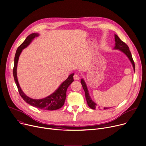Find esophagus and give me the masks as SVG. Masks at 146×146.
<instances>
[{"instance_id":"1","label":"esophagus","mask_w":146,"mask_h":146,"mask_svg":"<svg viewBox=\"0 0 146 146\" xmlns=\"http://www.w3.org/2000/svg\"><path fill=\"white\" fill-rule=\"evenodd\" d=\"M74 79L75 80H79L80 79V75L78 74H75L74 75Z\"/></svg>"}]
</instances>
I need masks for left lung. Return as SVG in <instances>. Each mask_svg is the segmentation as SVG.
<instances>
[{
    "label": "left lung",
    "mask_w": 146,
    "mask_h": 146,
    "mask_svg": "<svg viewBox=\"0 0 146 146\" xmlns=\"http://www.w3.org/2000/svg\"><path fill=\"white\" fill-rule=\"evenodd\" d=\"M115 42H116L115 48L121 51L122 52H124L127 56V57L130 60V61H131V62L133 65L134 71V70H135V65H134V62L133 60L132 55H131V52L129 50V48L128 46L125 42L122 41L120 39V38L116 35L115 36ZM81 83L82 85L83 89H84V90L85 93V98H86V102H87L88 105L89 106V107L90 108H91L92 109H95L96 108V104L94 101H92V100L91 99L90 96H89L86 84L82 79L81 81ZM108 109V108H104V109Z\"/></svg>",
    "instance_id": "left-lung-1"
}]
</instances>
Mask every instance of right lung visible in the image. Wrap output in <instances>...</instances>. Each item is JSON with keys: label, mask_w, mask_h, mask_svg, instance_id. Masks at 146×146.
<instances>
[{"label": "right lung", "mask_w": 146, "mask_h": 146, "mask_svg": "<svg viewBox=\"0 0 146 146\" xmlns=\"http://www.w3.org/2000/svg\"><path fill=\"white\" fill-rule=\"evenodd\" d=\"M38 35L36 33H32L30 35L26 38L25 41L22 43L18 47L16 50V52L15 57V64L13 67V76L15 83L17 85L18 91L21 97L25 101L29 104V105L36 107L38 109L47 110H54L61 108L64 104L66 93L67 88L71 85V84L74 81L73 76L74 74H71L67 79L60 85V86L56 90L53 94L50 96L41 99H33L28 96H27L21 89L17 78V66L19 55L22 51V50L26 48L28 45L31 42L32 40L36 37L38 36Z\"/></svg>", "instance_id": "right-lung-1"}]
</instances>
